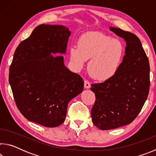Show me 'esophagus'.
Here are the masks:
<instances>
[{"mask_svg":"<svg viewBox=\"0 0 156 156\" xmlns=\"http://www.w3.org/2000/svg\"><path fill=\"white\" fill-rule=\"evenodd\" d=\"M84 88H86V89L90 88V87H91L90 83H89L88 80H84Z\"/></svg>","mask_w":156,"mask_h":156,"instance_id":"esophagus-1","label":"esophagus"}]
</instances>
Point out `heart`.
Masks as SVG:
<instances>
[{"label": "heart", "mask_w": 156, "mask_h": 156, "mask_svg": "<svg viewBox=\"0 0 156 156\" xmlns=\"http://www.w3.org/2000/svg\"><path fill=\"white\" fill-rule=\"evenodd\" d=\"M125 55V47L122 41L99 31L83 34L78 39V46H72L69 49L74 67L80 69L90 58L89 73L100 81L109 80L117 73Z\"/></svg>", "instance_id": "obj_1"}]
</instances>
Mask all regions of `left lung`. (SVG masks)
<instances>
[{"mask_svg":"<svg viewBox=\"0 0 156 156\" xmlns=\"http://www.w3.org/2000/svg\"><path fill=\"white\" fill-rule=\"evenodd\" d=\"M126 43L125 55L117 73L103 83L91 84L96 95L91 109L94 125L109 130L129 125L140 112L150 87V66L140 39L135 34L111 27Z\"/></svg>","mask_w":156,"mask_h":156,"instance_id":"obj_1","label":"left lung"}]
</instances>
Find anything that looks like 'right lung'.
Wrapping results in <instances>:
<instances>
[{
    "label": "right lung",
    "instance_id": "add662e5",
    "mask_svg": "<svg viewBox=\"0 0 156 156\" xmlns=\"http://www.w3.org/2000/svg\"><path fill=\"white\" fill-rule=\"evenodd\" d=\"M70 35L64 26L38 25L18 44L9 67L18 109L28 120L46 127L64 122L68 103L83 90V78L58 55L65 53Z\"/></svg>",
    "mask_w": 156,
    "mask_h": 156
}]
</instances>
